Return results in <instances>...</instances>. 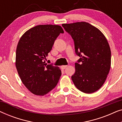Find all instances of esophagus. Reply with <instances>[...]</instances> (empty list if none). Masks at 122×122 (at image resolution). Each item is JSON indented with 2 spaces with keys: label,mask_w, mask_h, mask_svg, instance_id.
<instances>
[{
  "label": "esophagus",
  "mask_w": 122,
  "mask_h": 122,
  "mask_svg": "<svg viewBox=\"0 0 122 122\" xmlns=\"http://www.w3.org/2000/svg\"><path fill=\"white\" fill-rule=\"evenodd\" d=\"M66 67H67V66H61V69H63V70L66 69Z\"/></svg>",
  "instance_id": "1"
}]
</instances>
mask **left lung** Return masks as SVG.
<instances>
[{"instance_id":"8db88e82","label":"left lung","mask_w":122,"mask_h":122,"mask_svg":"<svg viewBox=\"0 0 122 122\" xmlns=\"http://www.w3.org/2000/svg\"><path fill=\"white\" fill-rule=\"evenodd\" d=\"M62 26L72 38L76 55L80 57L75 63L73 82L83 93H94L104 84L111 68V51L107 40L88 23L63 24Z\"/></svg>"}]
</instances>
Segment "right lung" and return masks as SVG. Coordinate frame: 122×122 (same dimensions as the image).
<instances>
[{
  "instance_id": "obj_1",
  "label": "right lung",
  "mask_w": 122,
  "mask_h": 122,
  "mask_svg": "<svg viewBox=\"0 0 122 122\" xmlns=\"http://www.w3.org/2000/svg\"><path fill=\"white\" fill-rule=\"evenodd\" d=\"M61 33L64 31L59 25H39L26 31L18 42L16 68L21 81L33 94L44 96L59 81L61 69L46 64L44 58Z\"/></svg>"
}]
</instances>
